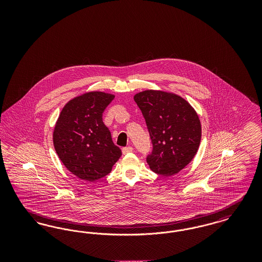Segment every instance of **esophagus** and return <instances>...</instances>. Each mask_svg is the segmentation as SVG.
Instances as JSON below:
<instances>
[{"label":"esophagus","instance_id":"34e87169","mask_svg":"<svg viewBox=\"0 0 262 262\" xmlns=\"http://www.w3.org/2000/svg\"><path fill=\"white\" fill-rule=\"evenodd\" d=\"M133 150H134V148H133L132 146L124 147V148H123V154H127V153H129V152H133Z\"/></svg>","mask_w":262,"mask_h":262}]
</instances>
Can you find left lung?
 <instances>
[{
    "instance_id": "8db88e82",
    "label": "left lung",
    "mask_w": 262,
    "mask_h": 262,
    "mask_svg": "<svg viewBox=\"0 0 262 262\" xmlns=\"http://www.w3.org/2000/svg\"><path fill=\"white\" fill-rule=\"evenodd\" d=\"M134 99L149 133L152 151L146 161L156 174L170 177L183 170L200 147L199 116L186 100L173 93L145 90Z\"/></svg>"
}]
</instances>
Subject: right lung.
Returning <instances> with one entry per match:
<instances>
[{"instance_id": "obj_1", "label": "right lung", "mask_w": 262, "mask_h": 262, "mask_svg": "<svg viewBox=\"0 0 262 262\" xmlns=\"http://www.w3.org/2000/svg\"><path fill=\"white\" fill-rule=\"evenodd\" d=\"M114 97L100 91L75 97L62 108L55 125V150L66 168L81 180L104 178L122 156L102 119Z\"/></svg>"}]
</instances>
